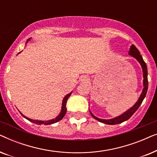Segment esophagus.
I'll use <instances>...</instances> for the list:
<instances>
[{"label":"esophagus","mask_w":157,"mask_h":157,"mask_svg":"<svg viewBox=\"0 0 157 157\" xmlns=\"http://www.w3.org/2000/svg\"><path fill=\"white\" fill-rule=\"evenodd\" d=\"M83 81H86V77L83 78Z\"/></svg>","instance_id":"esophagus-1"}]
</instances>
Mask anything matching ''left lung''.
Wrapping results in <instances>:
<instances>
[{
	"label": "left lung",
	"mask_w": 157,
	"mask_h": 157,
	"mask_svg": "<svg viewBox=\"0 0 157 157\" xmlns=\"http://www.w3.org/2000/svg\"><path fill=\"white\" fill-rule=\"evenodd\" d=\"M129 55H131L133 57H134L135 59H136L137 61L140 63L141 67H142L143 76H144V89L142 91V93H141L139 100L137 101V102L132 107V108L128 109V111H126L125 113H123V114H121V116H119V117H118L113 118V119H108V120L98 119V118L96 117L95 116L92 114L91 111H90V113H91L92 117H93L94 119H95L96 120H97L98 121L102 122V123H104L106 124H109V125H113V124H118L126 121V120L130 119V117H132L135 112H136L137 109H139V107L140 106L141 103H142L144 98H145L146 94H147V89H148V78H147L148 72H147V64H146L144 61L143 60V58L141 56L140 52H139V50L136 48V47L134 45H132V47H131Z\"/></svg>",
	"instance_id": "obj_1"
}]
</instances>
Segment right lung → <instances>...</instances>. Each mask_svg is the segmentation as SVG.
Masks as SVG:
<instances>
[{"label": "right lung", "instance_id": "right-lung-1", "mask_svg": "<svg viewBox=\"0 0 157 157\" xmlns=\"http://www.w3.org/2000/svg\"><path fill=\"white\" fill-rule=\"evenodd\" d=\"M30 39H29L28 40H29ZM27 40V41H28ZM72 92H71L70 94H68L66 95L65 97H64L63 100V103H62V109H61V113H60V114L58 116V117L56 118V119H51V120H49V121H37V120H33V119H29V118H27L26 117H25V116H23L22 113H21V115L23 116V117L25 118V119L29 120V121L33 122L34 124H44V125H50V124H54V123H56V122L59 121L60 120H61L63 119L64 116H65L66 113V101H67L68 98L69 96H71V94Z\"/></svg>", "mask_w": 157, "mask_h": 157}]
</instances>
